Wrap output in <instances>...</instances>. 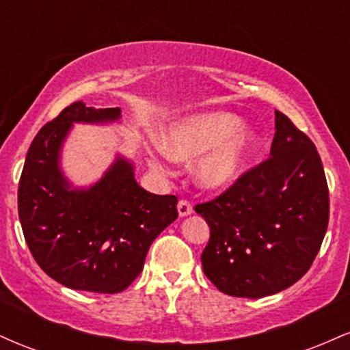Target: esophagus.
Instances as JSON below:
<instances>
[{
	"instance_id": "34e87169",
	"label": "esophagus",
	"mask_w": 350,
	"mask_h": 350,
	"mask_svg": "<svg viewBox=\"0 0 350 350\" xmlns=\"http://www.w3.org/2000/svg\"><path fill=\"white\" fill-rule=\"evenodd\" d=\"M178 212H179L180 217H187V215H191L192 212H194V208H192V204L189 202V200L183 199V200H179V202H178Z\"/></svg>"
}]
</instances>
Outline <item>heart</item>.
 I'll return each instance as SVG.
<instances>
[{
	"label": "heart",
	"mask_w": 350,
	"mask_h": 350,
	"mask_svg": "<svg viewBox=\"0 0 350 350\" xmlns=\"http://www.w3.org/2000/svg\"><path fill=\"white\" fill-rule=\"evenodd\" d=\"M242 120L227 111L192 115L179 120L163 138V151L174 161H196V180L207 191L230 187L240 178L256 146ZM161 167L158 163H152Z\"/></svg>",
	"instance_id": "1"
}]
</instances>
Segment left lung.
Returning a JSON list of instances; mask_svg holds the SVG:
<instances>
[{
  "label": "left lung",
  "mask_w": 350,
  "mask_h": 350,
  "mask_svg": "<svg viewBox=\"0 0 350 350\" xmlns=\"http://www.w3.org/2000/svg\"><path fill=\"white\" fill-rule=\"evenodd\" d=\"M270 158L196 206L211 227L204 273L237 298H263L295 284L327 230L329 189L314 143L278 110Z\"/></svg>",
  "instance_id": "obj_1"
}]
</instances>
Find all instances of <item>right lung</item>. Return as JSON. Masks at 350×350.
<instances>
[{"instance_id":"obj_1","label":"right lung","mask_w":350,"mask_h":350,"mask_svg":"<svg viewBox=\"0 0 350 350\" xmlns=\"http://www.w3.org/2000/svg\"><path fill=\"white\" fill-rule=\"evenodd\" d=\"M120 108L74 102L36 135L19 179L23 234L44 273L72 290L113 295L143 270L152 240L178 219V198L144 191L118 158L88 189H72L59 154L72 123H107Z\"/></svg>"}]
</instances>
